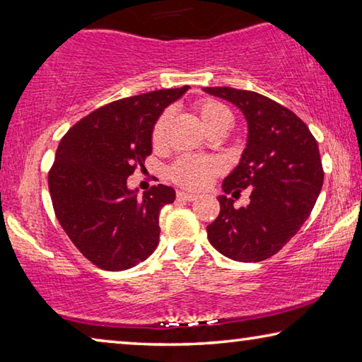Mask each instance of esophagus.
<instances>
[{
	"instance_id": "1",
	"label": "esophagus",
	"mask_w": 362,
	"mask_h": 362,
	"mask_svg": "<svg viewBox=\"0 0 362 362\" xmlns=\"http://www.w3.org/2000/svg\"><path fill=\"white\" fill-rule=\"evenodd\" d=\"M177 199L179 201H188V203H192V201L198 199V196L192 194V193H185V192H179L177 193Z\"/></svg>"
}]
</instances>
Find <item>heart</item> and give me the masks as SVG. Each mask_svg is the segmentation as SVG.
<instances>
[{
	"mask_svg": "<svg viewBox=\"0 0 362 362\" xmlns=\"http://www.w3.org/2000/svg\"><path fill=\"white\" fill-rule=\"evenodd\" d=\"M196 116L201 126L207 132L228 131L233 122L230 108L216 99H204L196 103ZM169 112H164L153 124L151 144L155 148H161L166 140ZM223 170L222 163L211 156H182L169 168L168 175L177 185L187 189H203Z\"/></svg>",
	"mask_w": 362,
	"mask_h": 362,
	"instance_id": "b5f03b06",
	"label": "heart"
}]
</instances>
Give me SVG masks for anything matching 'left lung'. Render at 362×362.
I'll list each match as a JSON object with an SVG mask.
<instances>
[{"label":"left lung","instance_id":"8db88e82","mask_svg":"<svg viewBox=\"0 0 362 362\" xmlns=\"http://www.w3.org/2000/svg\"><path fill=\"white\" fill-rule=\"evenodd\" d=\"M204 90L235 103L247 121L246 148L222 188L233 197L251 189V203L240 210L230 196H218L220 214L207 225V238L231 260H267L313 211L324 180L317 142L296 113L265 95L233 88Z\"/></svg>","mask_w":362,"mask_h":362}]
</instances>
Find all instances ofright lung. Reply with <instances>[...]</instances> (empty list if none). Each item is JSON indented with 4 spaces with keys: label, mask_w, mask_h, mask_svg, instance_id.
Returning a JSON list of instances; mask_svg holds the SVG:
<instances>
[{
    "label": "right lung",
    "mask_w": 362,
    "mask_h": 362,
    "mask_svg": "<svg viewBox=\"0 0 362 362\" xmlns=\"http://www.w3.org/2000/svg\"><path fill=\"white\" fill-rule=\"evenodd\" d=\"M188 86L126 97L84 116L60 140L47 175L54 212L86 259L107 272L139 265L159 241V212L175 192L155 185L142 198L127 177L145 169L151 129Z\"/></svg>",
    "instance_id": "1"
}]
</instances>
